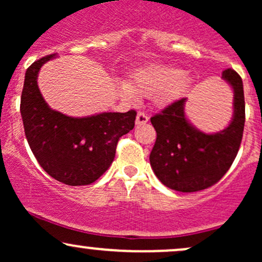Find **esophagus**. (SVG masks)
Here are the masks:
<instances>
[{
  "label": "esophagus",
  "instance_id": "1",
  "mask_svg": "<svg viewBox=\"0 0 262 262\" xmlns=\"http://www.w3.org/2000/svg\"><path fill=\"white\" fill-rule=\"evenodd\" d=\"M148 121H149L148 114H145L144 112H139L137 114V119H135V123H137L138 125L145 124V123H148Z\"/></svg>",
  "mask_w": 262,
  "mask_h": 262
}]
</instances>
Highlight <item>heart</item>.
<instances>
[{
  "label": "heart",
  "instance_id": "obj_1",
  "mask_svg": "<svg viewBox=\"0 0 262 262\" xmlns=\"http://www.w3.org/2000/svg\"><path fill=\"white\" fill-rule=\"evenodd\" d=\"M192 86V77L173 65L151 62L138 68L133 73L130 83L119 82V93L129 101H137L139 96L156 93V102L167 106L186 95Z\"/></svg>",
  "mask_w": 262,
  "mask_h": 262
}]
</instances>
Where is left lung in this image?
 <instances>
[{"mask_svg": "<svg viewBox=\"0 0 262 262\" xmlns=\"http://www.w3.org/2000/svg\"><path fill=\"white\" fill-rule=\"evenodd\" d=\"M234 92L233 118L217 133H203L186 118L187 98L173 102L150 118L156 130L150 152L154 173L166 187L180 192H197L217 183L239 151L245 123L242 77L227 69L222 74Z\"/></svg>", "mask_w": 262, "mask_h": 262, "instance_id": "8db88e82", "label": "left lung"}]
</instances>
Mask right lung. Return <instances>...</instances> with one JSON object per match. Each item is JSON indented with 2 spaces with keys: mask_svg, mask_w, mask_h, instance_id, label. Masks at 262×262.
<instances>
[{
  "mask_svg": "<svg viewBox=\"0 0 262 262\" xmlns=\"http://www.w3.org/2000/svg\"><path fill=\"white\" fill-rule=\"evenodd\" d=\"M56 54L44 56L26 71L20 116L26 138L45 172L69 186H85L111 166L117 143L134 128L135 111L69 117L52 110L38 87V74Z\"/></svg>",
  "mask_w": 262,
  "mask_h": 262,
  "instance_id": "add662e5",
  "label": "right lung"
}]
</instances>
